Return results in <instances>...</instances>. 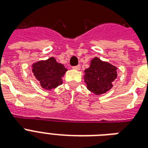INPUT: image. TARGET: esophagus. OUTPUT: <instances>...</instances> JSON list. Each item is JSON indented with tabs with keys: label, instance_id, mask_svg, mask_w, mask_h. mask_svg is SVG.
Segmentation results:
<instances>
[{
	"label": "esophagus",
	"instance_id": "1",
	"mask_svg": "<svg viewBox=\"0 0 148 148\" xmlns=\"http://www.w3.org/2000/svg\"><path fill=\"white\" fill-rule=\"evenodd\" d=\"M73 69L76 70V71H80V69H81V66H80V65H77V66L73 67Z\"/></svg>",
	"mask_w": 148,
	"mask_h": 148
}]
</instances>
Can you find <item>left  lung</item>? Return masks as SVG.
<instances>
[{"label": "left lung", "mask_w": 148, "mask_h": 148, "mask_svg": "<svg viewBox=\"0 0 148 148\" xmlns=\"http://www.w3.org/2000/svg\"><path fill=\"white\" fill-rule=\"evenodd\" d=\"M117 67L100 58L90 60V67L84 71V80L87 88L96 95H101L110 90L113 81L117 77Z\"/></svg>", "instance_id": "1"}]
</instances>
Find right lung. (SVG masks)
<instances>
[{
	"instance_id": "1",
	"label": "right lung",
	"mask_w": 148,
	"mask_h": 148,
	"mask_svg": "<svg viewBox=\"0 0 148 148\" xmlns=\"http://www.w3.org/2000/svg\"><path fill=\"white\" fill-rule=\"evenodd\" d=\"M31 71L34 76L40 82L41 88L50 90L62 84V77L67 69L52 57L34 63Z\"/></svg>"
}]
</instances>
